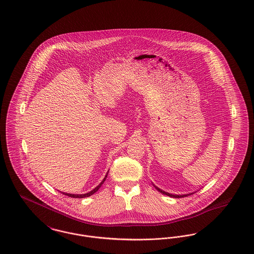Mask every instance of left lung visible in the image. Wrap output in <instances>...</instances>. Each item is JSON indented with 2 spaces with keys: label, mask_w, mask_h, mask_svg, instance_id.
Instances as JSON below:
<instances>
[{
  "label": "left lung",
  "mask_w": 254,
  "mask_h": 254,
  "mask_svg": "<svg viewBox=\"0 0 254 254\" xmlns=\"http://www.w3.org/2000/svg\"><path fill=\"white\" fill-rule=\"evenodd\" d=\"M152 185L155 187V189L158 191V192H160L161 194H166V195H169V196H171V197H176V198H178V197H184V196H187V195H189V194H194L195 192H193V193H189V194H171V193H168V192H165L163 190H161L160 188H158L157 186H155L153 183H152Z\"/></svg>",
  "instance_id": "1"
}]
</instances>
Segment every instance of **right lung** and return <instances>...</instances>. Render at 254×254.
I'll return each instance as SVG.
<instances>
[{
    "label": "right lung",
    "mask_w": 254,
    "mask_h": 254,
    "mask_svg": "<svg viewBox=\"0 0 254 254\" xmlns=\"http://www.w3.org/2000/svg\"><path fill=\"white\" fill-rule=\"evenodd\" d=\"M107 175H108V171H107V173H106V175H105V178L104 179L102 180V182L97 186V187H95L92 191H90L88 193H85V194H69V193H64V192H61L62 194H66V195H68V196H71V197H75V198H82V197H87V196H90V195H92L93 194H95L100 188H101V186L104 184V182L105 181V179L107 178Z\"/></svg>",
    "instance_id": "1"
}]
</instances>
